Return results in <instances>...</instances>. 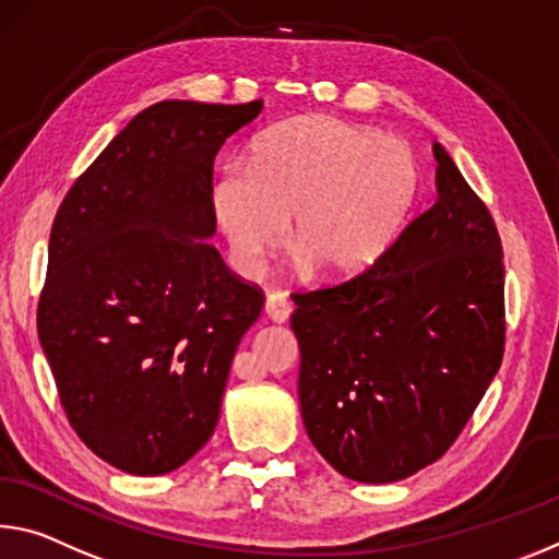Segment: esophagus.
<instances>
[{
  "instance_id": "obj_1",
  "label": "esophagus",
  "mask_w": 559,
  "mask_h": 559,
  "mask_svg": "<svg viewBox=\"0 0 559 559\" xmlns=\"http://www.w3.org/2000/svg\"><path fill=\"white\" fill-rule=\"evenodd\" d=\"M290 311H294V308H290L288 296L283 294V290H271V294L265 296V316H269L271 321L286 323L290 318Z\"/></svg>"
}]
</instances>
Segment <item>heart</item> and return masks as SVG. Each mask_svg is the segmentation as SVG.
<instances>
[{
  "instance_id": "obj_1",
  "label": "heart",
  "mask_w": 559,
  "mask_h": 559,
  "mask_svg": "<svg viewBox=\"0 0 559 559\" xmlns=\"http://www.w3.org/2000/svg\"><path fill=\"white\" fill-rule=\"evenodd\" d=\"M420 186L401 139L333 117L288 119L226 164L211 203L238 269L253 273L286 238L325 278L370 269L401 231Z\"/></svg>"
}]
</instances>
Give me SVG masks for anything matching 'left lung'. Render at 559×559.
I'll list each match as a JSON object with an SVG mask.
<instances>
[{
  "label": "left lung",
  "instance_id": "1",
  "mask_svg": "<svg viewBox=\"0 0 559 559\" xmlns=\"http://www.w3.org/2000/svg\"><path fill=\"white\" fill-rule=\"evenodd\" d=\"M438 201L358 276L294 294L298 397L341 475L395 483L448 453L504 353L498 226L432 146Z\"/></svg>",
  "mask_w": 559,
  "mask_h": 559
}]
</instances>
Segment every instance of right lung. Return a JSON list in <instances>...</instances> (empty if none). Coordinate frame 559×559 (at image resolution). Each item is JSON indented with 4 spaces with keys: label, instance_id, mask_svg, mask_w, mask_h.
Here are the masks:
<instances>
[{
    "label": "right lung",
    "instance_id": "add662e5",
    "mask_svg": "<svg viewBox=\"0 0 559 559\" xmlns=\"http://www.w3.org/2000/svg\"><path fill=\"white\" fill-rule=\"evenodd\" d=\"M263 102H158L136 114L61 201L37 328L69 425L131 475L206 445L263 290L216 234L214 158Z\"/></svg>",
    "mask_w": 559,
    "mask_h": 559
}]
</instances>
